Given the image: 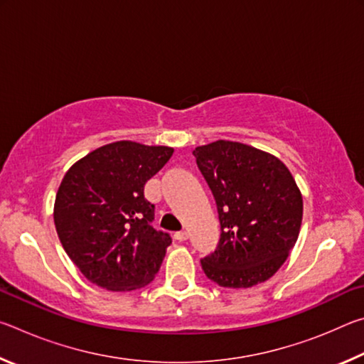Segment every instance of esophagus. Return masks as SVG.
<instances>
[{
  "instance_id": "34e87169",
  "label": "esophagus",
  "mask_w": 364,
  "mask_h": 364,
  "mask_svg": "<svg viewBox=\"0 0 364 364\" xmlns=\"http://www.w3.org/2000/svg\"><path fill=\"white\" fill-rule=\"evenodd\" d=\"M178 242H183V241H186L188 239V232L186 231H178V232H175V236H173Z\"/></svg>"
}]
</instances>
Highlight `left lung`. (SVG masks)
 Instances as JSON below:
<instances>
[{
	"instance_id": "1",
	"label": "left lung",
	"mask_w": 364,
	"mask_h": 364,
	"mask_svg": "<svg viewBox=\"0 0 364 364\" xmlns=\"http://www.w3.org/2000/svg\"><path fill=\"white\" fill-rule=\"evenodd\" d=\"M217 202L221 234L200 260L221 287H252L269 279L297 242L304 200L279 159L255 147L215 141L193 151Z\"/></svg>"
}]
</instances>
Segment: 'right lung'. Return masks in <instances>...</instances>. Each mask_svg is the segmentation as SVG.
<instances>
[{"label":"right lung","mask_w":364,"mask_h":364,"mask_svg":"<svg viewBox=\"0 0 364 364\" xmlns=\"http://www.w3.org/2000/svg\"><path fill=\"white\" fill-rule=\"evenodd\" d=\"M173 149L117 141L80 159L63 178L54 202V225L64 250L83 276L107 291L149 284L171 244L157 231L147 180Z\"/></svg>","instance_id":"obj_1"}]
</instances>
